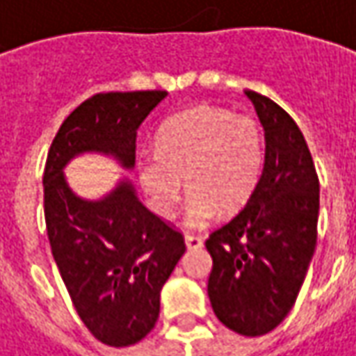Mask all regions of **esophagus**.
<instances>
[{"mask_svg": "<svg viewBox=\"0 0 356 356\" xmlns=\"http://www.w3.org/2000/svg\"><path fill=\"white\" fill-rule=\"evenodd\" d=\"M185 243H187L189 250L201 248V245H203V238H201V236H193V234H187V236H185Z\"/></svg>", "mask_w": 356, "mask_h": 356, "instance_id": "1", "label": "esophagus"}]
</instances>
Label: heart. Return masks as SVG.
<instances>
[{"label":"heart","mask_w":356,"mask_h":356,"mask_svg":"<svg viewBox=\"0 0 356 356\" xmlns=\"http://www.w3.org/2000/svg\"><path fill=\"white\" fill-rule=\"evenodd\" d=\"M264 167V135L252 116L216 106H195L169 118L157 153L136 163L138 181L161 218H175L187 181L185 221L203 227L223 209L236 213L254 195Z\"/></svg>","instance_id":"obj_1"}]
</instances>
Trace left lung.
I'll return each instance as SVG.
<instances>
[{
    "mask_svg": "<svg viewBox=\"0 0 356 356\" xmlns=\"http://www.w3.org/2000/svg\"><path fill=\"white\" fill-rule=\"evenodd\" d=\"M266 138L261 177L240 213L205 241L209 302L229 330L260 337L286 318L316 248L321 185L298 124L268 96L245 90Z\"/></svg>",
    "mask_w": 356,
    "mask_h": 356,
    "instance_id": "left-lung-1",
    "label": "left lung"
}]
</instances>
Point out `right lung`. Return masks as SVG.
Wrapping results in <instances>:
<instances>
[{"mask_svg":"<svg viewBox=\"0 0 356 356\" xmlns=\"http://www.w3.org/2000/svg\"><path fill=\"white\" fill-rule=\"evenodd\" d=\"M165 96L95 95L68 115L48 151L44 216L52 256L80 321L104 345H135L153 330L161 288L185 254V241L138 201L129 179L90 201L70 189L64 167L82 153H102L133 169L136 131Z\"/></svg>","mask_w":356,"mask_h":356,"instance_id":"add662e5","label":"right lung"}]
</instances>
